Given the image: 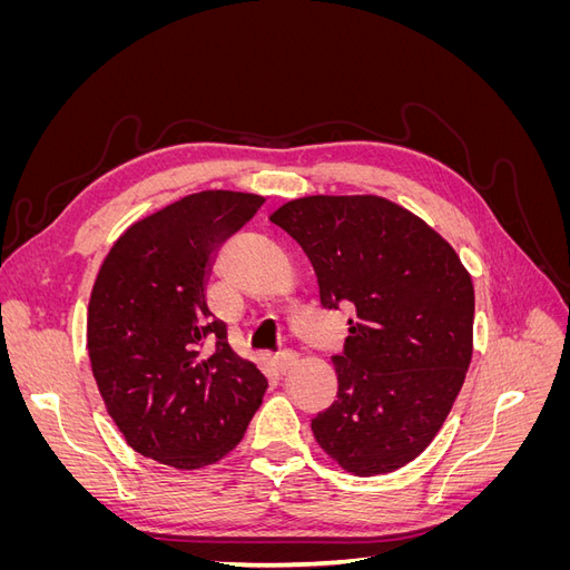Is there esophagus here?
Listing matches in <instances>:
<instances>
[{
  "label": "esophagus",
  "mask_w": 570,
  "mask_h": 570,
  "mask_svg": "<svg viewBox=\"0 0 570 570\" xmlns=\"http://www.w3.org/2000/svg\"><path fill=\"white\" fill-rule=\"evenodd\" d=\"M297 361H299V356H297V352H292V350H285V352L275 356V364H278L281 373H287L289 368H295Z\"/></svg>",
  "instance_id": "1"
}]
</instances>
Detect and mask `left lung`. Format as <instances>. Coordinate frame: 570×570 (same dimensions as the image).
Returning a JSON list of instances; mask_svg holds the SVG:
<instances>
[{
  "mask_svg": "<svg viewBox=\"0 0 570 570\" xmlns=\"http://www.w3.org/2000/svg\"><path fill=\"white\" fill-rule=\"evenodd\" d=\"M312 262L323 308L350 306L333 356L337 400L312 421L321 450L371 478L440 433L473 356L475 295L442 235L375 195H314L271 214Z\"/></svg>",
  "mask_w": 570,
  "mask_h": 570,
  "instance_id": "1",
  "label": "left lung"
}]
</instances>
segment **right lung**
<instances>
[{
  "mask_svg": "<svg viewBox=\"0 0 570 570\" xmlns=\"http://www.w3.org/2000/svg\"><path fill=\"white\" fill-rule=\"evenodd\" d=\"M266 199L204 189L120 235L88 306V354L109 416L137 454L178 471L220 461L268 387L206 306L218 247Z\"/></svg>",
  "mask_w": 570,
  "mask_h": 570,
  "instance_id": "right-lung-1",
  "label": "right lung"
}]
</instances>
